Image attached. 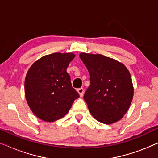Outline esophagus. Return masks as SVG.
Returning <instances> with one entry per match:
<instances>
[{"label": "esophagus", "instance_id": "34e87169", "mask_svg": "<svg viewBox=\"0 0 158 158\" xmlns=\"http://www.w3.org/2000/svg\"><path fill=\"white\" fill-rule=\"evenodd\" d=\"M77 93H78V94H79L80 96L83 97V94H84V89H83V88H78V89L77 90Z\"/></svg>", "mask_w": 158, "mask_h": 158}]
</instances>
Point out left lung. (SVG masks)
<instances>
[{
    "label": "left lung",
    "mask_w": 158,
    "mask_h": 158,
    "mask_svg": "<svg viewBox=\"0 0 158 158\" xmlns=\"http://www.w3.org/2000/svg\"><path fill=\"white\" fill-rule=\"evenodd\" d=\"M90 74L84 100L91 115L106 124L118 122L128 111L134 95L131 75L122 63L102 55L81 53Z\"/></svg>",
    "instance_id": "1"
}]
</instances>
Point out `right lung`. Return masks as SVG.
I'll list each match as a JSON object with an SVG mask.
<instances>
[{"label": "right lung", "mask_w": 158, "mask_h": 158, "mask_svg": "<svg viewBox=\"0 0 158 158\" xmlns=\"http://www.w3.org/2000/svg\"><path fill=\"white\" fill-rule=\"evenodd\" d=\"M75 56L73 53L60 52L45 55L28 70L24 83L26 99L40 119L52 122L62 118L80 97L67 73Z\"/></svg>", "instance_id": "add662e5"}]
</instances>
